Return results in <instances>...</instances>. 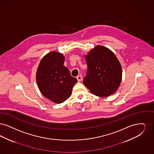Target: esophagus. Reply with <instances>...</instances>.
I'll use <instances>...</instances> for the list:
<instances>
[{"label":"esophagus","instance_id":"obj_1","mask_svg":"<svg viewBox=\"0 0 154 154\" xmlns=\"http://www.w3.org/2000/svg\"><path fill=\"white\" fill-rule=\"evenodd\" d=\"M76 79L78 80V82H80L82 79V76L81 75H78L77 77H76Z\"/></svg>","mask_w":154,"mask_h":154}]
</instances>
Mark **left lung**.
Here are the masks:
<instances>
[{
  "instance_id": "1",
  "label": "left lung",
  "mask_w": 154,
  "mask_h": 154,
  "mask_svg": "<svg viewBox=\"0 0 154 154\" xmlns=\"http://www.w3.org/2000/svg\"><path fill=\"white\" fill-rule=\"evenodd\" d=\"M86 76L83 84L96 96L114 94L120 85L122 68L116 55L106 47L98 45L85 55Z\"/></svg>"
}]
</instances>
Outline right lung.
Returning <instances> with one entry per match:
<instances>
[{"label":"right lung","mask_w":154,"mask_h":154,"mask_svg":"<svg viewBox=\"0 0 154 154\" xmlns=\"http://www.w3.org/2000/svg\"><path fill=\"white\" fill-rule=\"evenodd\" d=\"M64 62L63 54L51 52L41 59L36 73V81L41 93L56 103L67 100L78 81L63 66Z\"/></svg>","instance_id":"right-lung-1"}]
</instances>
